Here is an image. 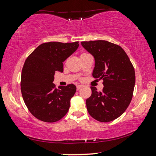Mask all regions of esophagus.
Masks as SVG:
<instances>
[{"instance_id":"34e87169","label":"esophagus","mask_w":156,"mask_h":156,"mask_svg":"<svg viewBox=\"0 0 156 156\" xmlns=\"http://www.w3.org/2000/svg\"><path fill=\"white\" fill-rule=\"evenodd\" d=\"M82 87H83V86H82V85H77V86H76L77 90H79L80 89H81Z\"/></svg>"}]
</instances>
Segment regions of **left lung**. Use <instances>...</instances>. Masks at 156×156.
Segmentation results:
<instances>
[{
  "mask_svg": "<svg viewBox=\"0 0 156 156\" xmlns=\"http://www.w3.org/2000/svg\"><path fill=\"white\" fill-rule=\"evenodd\" d=\"M93 56L95 65L92 76L103 80L102 91L91 86V95L86 99L89 115L100 122H110L121 116L132 101L135 72L130 59L119 45L107 41L81 42Z\"/></svg>",
  "mask_w": 156,
  "mask_h": 156,
  "instance_id": "1",
  "label": "left lung"
}]
</instances>
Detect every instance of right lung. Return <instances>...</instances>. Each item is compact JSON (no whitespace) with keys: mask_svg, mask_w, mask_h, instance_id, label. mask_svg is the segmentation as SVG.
Returning <instances> with one entry per match:
<instances>
[{"mask_svg":"<svg viewBox=\"0 0 156 156\" xmlns=\"http://www.w3.org/2000/svg\"><path fill=\"white\" fill-rule=\"evenodd\" d=\"M78 46V41L44 43L25 60L21 76L22 94L29 111L38 120L53 123L68 111L76 86L69 84L56 89L53 81L56 71L63 72V62Z\"/></svg>","mask_w":156,"mask_h":156,"instance_id":"obj_1","label":"right lung"}]
</instances>
